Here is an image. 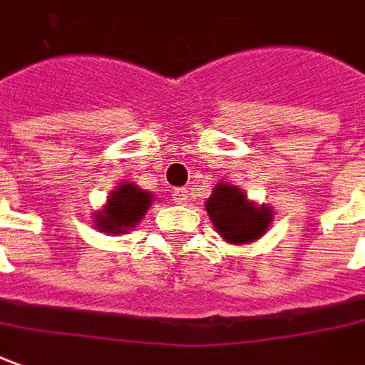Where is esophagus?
Instances as JSON below:
<instances>
[{"mask_svg":"<svg viewBox=\"0 0 365 365\" xmlns=\"http://www.w3.org/2000/svg\"><path fill=\"white\" fill-rule=\"evenodd\" d=\"M173 200H175V202L178 203H185L187 202V190H180V187H178V190H173Z\"/></svg>","mask_w":365,"mask_h":365,"instance_id":"1","label":"esophagus"}]
</instances>
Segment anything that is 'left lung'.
Wrapping results in <instances>:
<instances>
[{"mask_svg": "<svg viewBox=\"0 0 365 365\" xmlns=\"http://www.w3.org/2000/svg\"><path fill=\"white\" fill-rule=\"evenodd\" d=\"M205 210L217 234L234 244L254 242L272 222V210H267L266 205L255 207L245 200L242 190L227 183H220L215 187L212 197L205 202Z\"/></svg>", "mask_w": 365, "mask_h": 365, "instance_id": "left-lung-1", "label": "left lung"}]
</instances>
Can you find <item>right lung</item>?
I'll return each instance as SVG.
<instances>
[{
    "instance_id": "obj_1",
    "label": "right lung",
    "mask_w": 365,
    "mask_h": 365,
    "mask_svg": "<svg viewBox=\"0 0 365 365\" xmlns=\"http://www.w3.org/2000/svg\"><path fill=\"white\" fill-rule=\"evenodd\" d=\"M150 203V193L125 183L118 192L111 193L106 210L96 214V225L106 234H123L125 230L140 224Z\"/></svg>"
}]
</instances>
